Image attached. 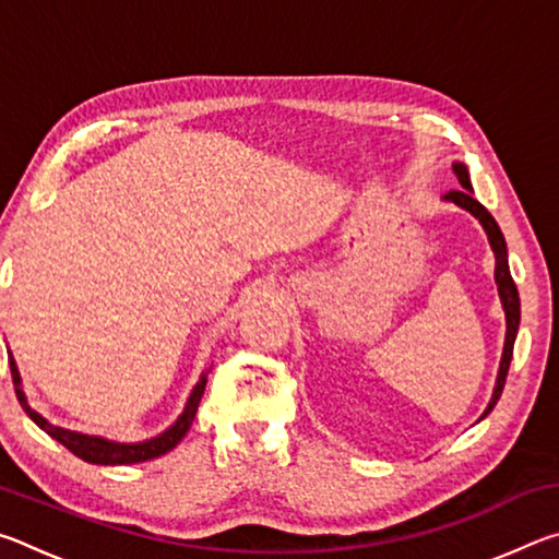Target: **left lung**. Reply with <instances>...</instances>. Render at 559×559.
<instances>
[{
  "label": "left lung",
  "instance_id": "1",
  "mask_svg": "<svg viewBox=\"0 0 559 559\" xmlns=\"http://www.w3.org/2000/svg\"><path fill=\"white\" fill-rule=\"evenodd\" d=\"M453 173H456L463 189H451V192L443 194V200L459 204L461 210L471 212L480 224H484V229L488 234V241H490V249H493V253H496L498 296H500V302H503V310H506V328H508L506 330V345H503V357H500V370H498L496 390H493V396H490V402H488L486 412H484V416H488L490 412H493V406L498 404L500 394H503L506 377H508V370H510V359H513V345H515V335H518V325H520V296H518L515 281H513V276H510L508 249H506L503 231H500V226L496 224V219H493V216H490V212L486 210V206L480 204L476 197H473L468 167L461 165V163H453ZM484 416H480V419H484Z\"/></svg>",
  "mask_w": 559,
  "mask_h": 559
}]
</instances>
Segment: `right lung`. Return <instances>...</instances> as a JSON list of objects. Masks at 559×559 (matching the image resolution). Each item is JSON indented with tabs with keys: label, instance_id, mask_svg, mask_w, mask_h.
<instances>
[{
	"label": "right lung",
	"instance_id": "right-lung-1",
	"mask_svg": "<svg viewBox=\"0 0 559 559\" xmlns=\"http://www.w3.org/2000/svg\"><path fill=\"white\" fill-rule=\"evenodd\" d=\"M9 370H12V382H14L16 400H19V404H22V409L29 414V419L36 424V427L44 429L51 439L63 443V447L69 449L73 456H79V459L88 461V463H100V466H122V463H143V461L163 456V453H167V451H173L177 443L182 441V437L189 431V427H192L197 406H200L202 394H204V386H206V374H202V380L197 382L192 394H189L185 412L179 414V419L167 431L159 433V437H153V439H147V441H138V443H120V441H110V439H103V437H91V433H79V431H69V429L53 427L51 421H46L44 416L39 412H34L32 406H29V402H26L24 390H22V377H19L16 362H14L12 355H9Z\"/></svg>",
	"mask_w": 559,
	"mask_h": 559
}]
</instances>
